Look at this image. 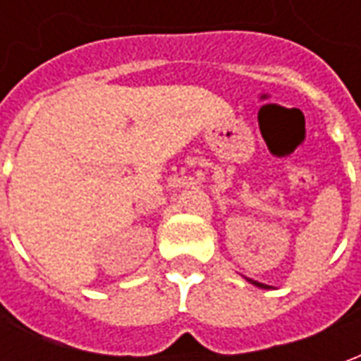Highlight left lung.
<instances>
[{
	"mask_svg": "<svg viewBox=\"0 0 361 361\" xmlns=\"http://www.w3.org/2000/svg\"><path fill=\"white\" fill-rule=\"evenodd\" d=\"M247 280H250V279H247ZM250 282H251V284H255V286H259V288H269L267 284H263V282H255V280H250Z\"/></svg>",
	"mask_w": 361,
	"mask_h": 361,
	"instance_id": "8db88e82",
	"label": "left lung"
}]
</instances>
